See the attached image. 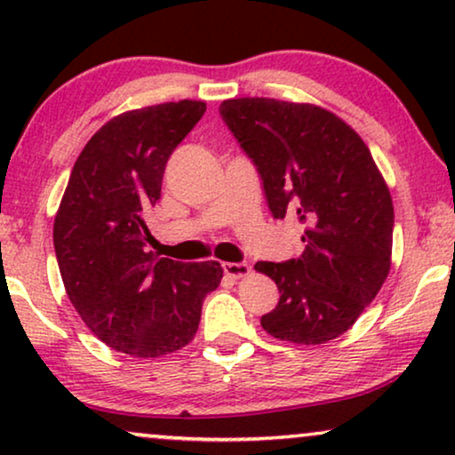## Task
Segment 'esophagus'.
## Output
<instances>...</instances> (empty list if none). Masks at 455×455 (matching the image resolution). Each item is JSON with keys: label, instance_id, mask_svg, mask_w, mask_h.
Listing matches in <instances>:
<instances>
[{"label": "esophagus", "instance_id": "34e87169", "mask_svg": "<svg viewBox=\"0 0 455 455\" xmlns=\"http://www.w3.org/2000/svg\"><path fill=\"white\" fill-rule=\"evenodd\" d=\"M251 265L248 263H223V273L232 279H240L251 275Z\"/></svg>", "mask_w": 455, "mask_h": 455}]
</instances>
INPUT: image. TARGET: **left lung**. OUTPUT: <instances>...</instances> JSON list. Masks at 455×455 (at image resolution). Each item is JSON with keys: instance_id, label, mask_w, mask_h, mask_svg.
Here are the masks:
<instances>
[{"instance_id": "1", "label": "left lung", "mask_w": 455, "mask_h": 455, "mask_svg": "<svg viewBox=\"0 0 455 455\" xmlns=\"http://www.w3.org/2000/svg\"><path fill=\"white\" fill-rule=\"evenodd\" d=\"M220 111L257 165L273 217L304 223L300 259L254 265L279 290L260 325L290 344H327L356 323L389 275L387 184L356 130L319 105L240 97Z\"/></svg>"}]
</instances>
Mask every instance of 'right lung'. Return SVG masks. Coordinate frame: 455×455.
Instances as JSON below:
<instances>
[{"instance_id": "add662e5", "label": "right lung", "mask_w": 455, "mask_h": 455, "mask_svg": "<svg viewBox=\"0 0 455 455\" xmlns=\"http://www.w3.org/2000/svg\"><path fill=\"white\" fill-rule=\"evenodd\" d=\"M204 109L184 99L111 117L78 155L55 213L68 298L103 344L134 358L190 344L204 296L223 277L217 260L180 263L145 251V215L161 196L167 159Z\"/></svg>"}]
</instances>
